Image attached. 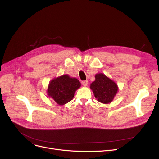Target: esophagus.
<instances>
[{"instance_id":"1","label":"esophagus","mask_w":159,"mask_h":159,"mask_svg":"<svg viewBox=\"0 0 159 159\" xmlns=\"http://www.w3.org/2000/svg\"><path fill=\"white\" fill-rule=\"evenodd\" d=\"M88 80H84V81H82V85L84 86H88Z\"/></svg>"}]
</instances>
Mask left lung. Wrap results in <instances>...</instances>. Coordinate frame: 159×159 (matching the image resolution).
Masks as SVG:
<instances>
[{
  "mask_svg": "<svg viewBox=\"0 0 159 159\" xmlns=\"http://www.w3.org/2000/svg\"><path fill=\"white\" fill-rule=\"evenodd\" d=\"M90 88L97 101L103 104L111 102L118 91L117 84L103 73L95 75V80L91 83Z\"/></svg>",
  "mask_w": 159,
  "mask_h": 159,
  "instance_id": "obj_1",
  "label": "left lung"
}]
</instances>
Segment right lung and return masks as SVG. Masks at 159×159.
<instances>
[{
	"label": "right lung",
	"mask_w": 159,
	"mask_h": 159,
	"mask_svg": "<svg viewBox=\"0 0 159 159\" xmlns=\"http://www.w3.org/2000/svg\"><path fill=\"white\" fill-rule=\"evenodd\" d=\"M80 85V82L76 78L64 75L50 81L47 93L58 104L64 105L71 101L75 92Z\"/></svg>",
	"instance_id": "obj_1"
}]
</instances>
